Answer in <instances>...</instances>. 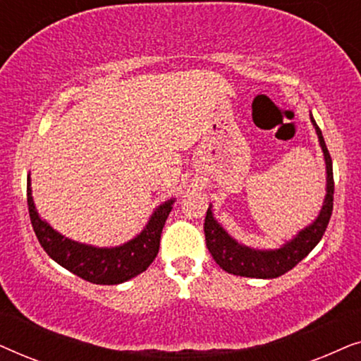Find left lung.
<instances>
[{"label": "left lung", "instance_id": "left-lung-1", "mask_svg": "<svg viewBox=\"0 0 361 361\" xmlns=\"http://www.w3.org/2000/svg\"><path fill=\"white\" fill-rule=\"evenodd\" d=\"M310 123L317 133L319 145L322 147L324 161H325V174H327V184H325V199L320 209L317 219L309 224L305 228L298 231L289 241L276 250H258L246 246L236 241L233 236L228 235L224 226H221L212 212V205L207 210L204 231L207 248L214 256L215 263L225 269L226 273L245 276V278L256 279H273L279 278L294 268L299 261H302L310 251H312L327 228L330 215L334 209V171L332 159H330L329 149L325 146L322 131L315 123L312 113H310Z\"/></svg>", "mask_w": 361, "mask_h": 361}]
</instances>
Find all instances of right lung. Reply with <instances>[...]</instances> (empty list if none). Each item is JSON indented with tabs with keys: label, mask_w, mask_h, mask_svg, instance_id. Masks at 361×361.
I'll return each mask as SVG.
<instances>
[{
	"label": "right lung",
	"mask_w": 361,
	"mask_h": 361,
	"mask_svg": "<svg viewBox=\"0 0 361 361\" xmlns=\"http://www.w3.org/2000/svg\"><path fill=\"white\" fill-rule=\"evenodd\" d=\"M176 199H169L157 205L147 220L145 228L135 238L120 246H93L67 238L66 235L54 230L41 215L37 214L32 199L31 174L27 176V207L32 228L36 231L39 243L51 258L77 274L78 278L93 284H121L136 278L149 268L159 251L161 233L169 216Z\"/></svg>",
	"instance_id": "obj_1"
}]
</instances>
